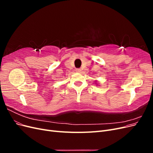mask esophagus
Returning a JSON list of instances; mask_svg holds the SVG:
<instances>
[{"instance_id": "esophagus-1", "label": "esophagus", "mask_w": 153, "mask_h": 153, "mask_svg": "<svg viewBox=\"0 0 153 153\" xmlns=\"http://www.w3.org/2000/svg\"><path fill=\"white\" fill-rule=\"evenodd\" d=\"M75 70H76V71L78 72V73H80V72L81 71V69H80V68H76V69H75Z\"/></svg>"}]
</instances>
